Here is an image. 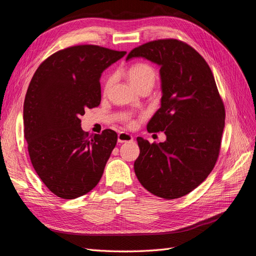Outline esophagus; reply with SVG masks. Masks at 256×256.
Instances as JSON below:
<instances>
[{"instance_id": "34e87169", "label": "esophagus", "mask_w": 256, "mask_h": 256, "mask_svg": "<svg viewBox=\"0 0 256 256\" xmlns=\"http://www.w3.org/2000/svg\"><path fill=\"white\" fill-rule=\"evenodd\" d=\"M118 141L120 143H125V142H132L134 141V136L127 134V132H120L118 136Z\"/></svg>"}]
</instances>
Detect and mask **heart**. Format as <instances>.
I'll return each instance as SVG.
<instances>
[{"mask_svg":"<svg viewBox=\"0 0 256 256\" xmlns=\"http://www.w3.org/2000/svg\"><path fill=\"white\" fill-rule=\"evenodd\" d=\"M127 74L130 83L132 84L136 90L147 84L154 85V79H156V72H154V69L150 64L142 63V62L131 65L128 69ZM112 82L113 76H109L104 83V90H108L110 88Z\"/></svg>","mask_w":256,"mask_h":256,"instance_id":"b5f03b06","label":"heart"}]
</instances>
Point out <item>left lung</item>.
<instances>
[{"mask_svg":"<svg viewBox=\"0 0 256 256\" xmlns=\"http://www.w3.org/2000/svg\"><path fill=\"white\" fill-rule=\"evenodd\" d=\"M132 58L160 66L161 106L147 131L166 136L159 144L136 138V175L154 196L182 198L206 180L218 160L226 122L223 102L212 69L188 44L173 38L150 42L131 50L126 60Z\"/></svg>","mask_w":256,"mask_h":256,"instance_id":"1","label":"left lung"}]
</instances>
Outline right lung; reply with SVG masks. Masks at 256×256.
Listing matches in <instances>:
<instances>
[{"label":"right lung","mask_w":256,"mask_h":256,"mask_svg":"<svg viewBox=\"0 0 256 256\" xmlns=\"http://www.w3.org/2000/svg\"><path fill=\"white\" fill-rule=\"evenodd\" d=\"M125 54L95 44L74 46L44 60L30 82L23 106L30 159L58 198L86 194L104 174L118 134L106 129L90 136L80 116L100 104V76Z\"/></svg>","instance_id":"add662e5"}]
</instances>
